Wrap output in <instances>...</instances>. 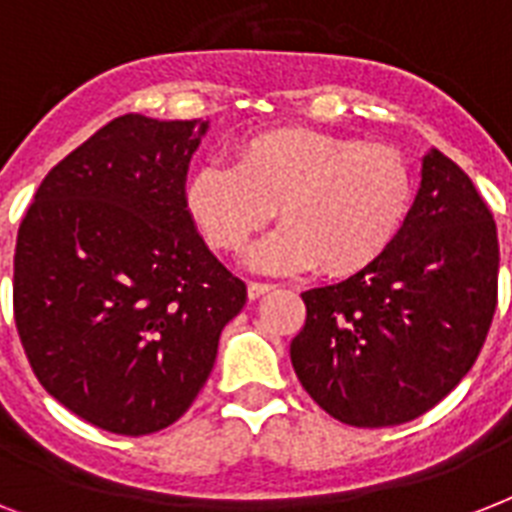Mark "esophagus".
Wrapping results in <instances>:
<instances>
[{
  "label": "esophagus",
  "instance_id": "obj_1",
  "mask_svg": "<svg viewBox=\"0 0 512 512\" xmlns=\"http://www.w3.org/2000/svg\"><path fill=\"white\" fill-rule=\"evenodd\" d=\"M271 289H273V284H268V281H249L247 295H249V300H257V297L268 295Z\"/></svg>",
  "mask_w": 512,
  "mask_h": 512
}]
</instances>
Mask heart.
<instances>
[{
	"instance_id": "obj_1",
	"label": "heart",
	"mask_w": 512,
	"mask_h": 512,
	"mask_svg": "<svg viewBox=\"0 0 512 512\" xmlns=\"http://www.w3.org/2000/svg\"><path fill=\"white\" fill-rule=\"evenodd\" d=\"M414 188V167L398 148L284 127L241 140L233 164H199L185 183V209L223 255H241L273 212L281 225L252 249L255 268L316 265L345 279L393 247Z\"/></svg>"
}]
</instances>
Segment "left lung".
<instances>
[{"mask_svg":"<svg viewBox=\"0 0 512 512\" xmlns=\"http://www.w3.org/2000/svg\"><path fill=\"white\" fill-rule=\"evenodd\" d=\"M500 241L476 185L441 151L422 159L404 231L366 271L303 292L289 356L308 396L353 428H388L449 396L484 348Z\"/></svg>","mask_w":512,"mask_h":512,"instance_id":"left-lung-1","label":"left lung"}]
</instances>
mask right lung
Listing matches in <instances>:
<instances>
[{
    "label": "right lung",
    "instance_id": "obj_1",
    "mask_svg": "<svg viewBox=\"0 0 512 512\" xmlns=\"http://www.w3.org/2000/svg\"><path fill=\"white\" fill-rule=\"evenodd\" d=\"M204 132L201 119L119 116L47 172L18 228L12 308L28 364L108 433L180 420L247 303L185 209Z\"/></svg>",
    "mask_w": 512,
    "mask_h": 512
}]
</instances>
